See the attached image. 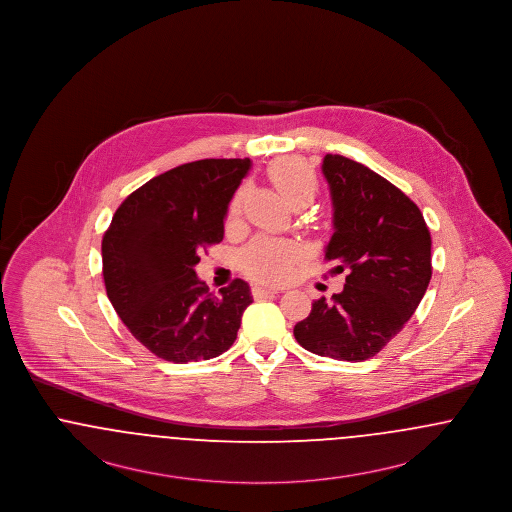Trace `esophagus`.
Listing matches in <instances>:
<instances>
[{
  "instance_id": "1",
  "label": "esophagus",
  "mask_w": 512,
  "mask_h": 512,
  "mask_svg": "<svg viewBox=\"0 0 512 512\" xmlns=\"http://www.w3.org/2000/svg\"><path fill=\"white\" fill-rule=\"evenodd\" d=\"M253 297L255 299H263V297H268V295H274V293H278L276 288H267V286H253Z\"/></svg>"
}]
</instances>
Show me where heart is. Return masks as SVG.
I'll list each match as a JSON object with an SVG mask.
<instances>
[{
	"label": "heart",
	"instance_id": "1",
	"mask_svg": "<svg viewBox=\"0 0 512 512\" xmlns=\"http://www.w3.org/2000/svg\"><path fill=\"white\" fill-rule=\"evenodd\" d=\"M268 178L274 188L290 203L309 205L318 192L317 174L299 159H282L270 165ZM244 192H238L230 205V220L240 217ZM299 247L293 242L276 238H255L242 253L245 272L263 282H284L292 274L293 265L299 259Z\"/></svg>",
	"mask_w": 512,
	"mask_h": 512
}]
</instances>
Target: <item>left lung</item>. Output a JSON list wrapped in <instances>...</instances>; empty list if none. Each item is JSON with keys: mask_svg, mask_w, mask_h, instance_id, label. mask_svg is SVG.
Wrapping results in <instances>:
<instances>
[{"mask_svg": "<svg viewBox=\"0 0 512 512\" xmlns=\"http://www.w3.org/2000/svg\"><path fill=\"white\" fill-rule=\"evenodd\" d=\"M334 234L324 249L345 286L313 303L293 336L307 351L361 363L413 317L432 278V238L420 209L386 178L343 155H326Z\"/></svg>", "mask_w": 512, "mask_h": 512, "instance_id": "obj_1", "label": "left lung"}]
</instances>
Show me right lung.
<instances>
[{"label":"right lung","instance_id":"right-lung-1","mask_svg":"<svg viewBox=\"0 0 512 512\" xmlns=\"http://www.w3.org/2000/svg\"><path fill=\"white\" fill-rule=\"evenodd\" d=\"M251 159H201L151 178L128 195L101 242L111 305L159 359L219 357L236 341L253 295L234 280L213 295L197 278L199 251L224 238L228 205Z\"/></svg>","mask_w":512,"mask_h":512}]
</instances>
